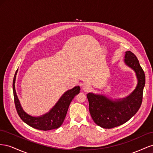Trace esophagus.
Segmentation results:
<instances>
[{"label":"esophagus","mask_w":153,"mask_h":153,"mask_svg":"<svg viewBox=\"0 0 153 153\" xmlns=\"http://www.w3.org/2000/svg\"><path fill=\"white\" fill-rule=\"evenodd\" d=\"M82 89H83V90H84L85 92H89V91H91V89H92V87L89 85H88L87 84H85L83 85Z\"/></svg>","instance_id":"1"}]
</instances>
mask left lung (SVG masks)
Returning <instances> with one entry per match:
<instances>
[{"instance_id":"8db88e82","label":"left lung","mask_w":153,"mask_h":153,"mask_svg":"<svg viewBox=\"0 0 153 153\" xmlns=\"http://www.w3.org/2000/svg\"><path fill=\"white\" fill-rule=\"evenodd\" d=\"M124 61L135 70L138 78L135 90L121 101L111 100L105 96L88 93L89 112L94 122L101 128L110 129L129 121L139 110L143 98L146 76L136 55L130 51L125 55Z\"/></svg>"}]
</instances>
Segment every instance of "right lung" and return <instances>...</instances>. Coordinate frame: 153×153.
Wrapping results in <instances>:
<instances>
[{"label":"right lung","instance_id":"add662e5","mask_svg":"<svg viewBox=\"0 0 153 153\" xmlns=\"http://www.w3.org/2000/svg\"><path fill=\"white\" fill-rule=\"evenodd\" d=\"M18 69L16 71L13 78V90L14 101L17 113L23 121L29 126L37 129L48 131L59 128L63 123L68 112L69 106L76 95L80 92V87L77 86L69 90L64 93L53 108L47 114L39 117H32L23 110L16 93L15 83Z\"/></svg>","mask_w":153,"mask_h":153}]
</instances>
